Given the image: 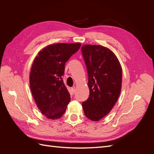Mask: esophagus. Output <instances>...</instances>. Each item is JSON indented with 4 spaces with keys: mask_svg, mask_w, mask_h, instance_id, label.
<instances>
[{
    "mask_svg": "<svg viewBox=\"0 0 154 154\" xmlns=\"http://www.w3.org/2000/svg\"><path fill=\"white\" fill-rule=\"evenodd\" d=\"M71 91H72V93L74 94L75 93V89L73 87V88H71Z\"/></svg>",
    "mask_w": 154,
    "mask_h": 154,
    "instance_id": "esophagus-1",
    "label": "esophagus"
}]
</instances>
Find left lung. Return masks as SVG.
<instances>
[{"label":"left lung","mask_w":154,"mask_h":154,"mask_svg":"<svg viewBox=\"0 0 154 154\" xmlns=\"http://www.w3.org/2000/svg\"><path fill=\"white\" fill-rule=\"evenodd\" d=\"M81 52L88 72L89 97L83 102L88 119L99 121L112 109L122 87V70L117 57L100 45H83Z\"/></svg>","instance_id":"left-lung-1"}]
</instances>
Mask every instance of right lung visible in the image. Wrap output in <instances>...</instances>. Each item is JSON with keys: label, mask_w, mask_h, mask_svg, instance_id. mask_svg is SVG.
I'll return each mask as SVG.
<instances>
[{"label": "right lung", "mask_w": 154, "mask_h": 154, "mask_svg": "<svg viewBox=\"0 0 154 154\" xmlns=\"http://www.w3.org/2000/svg\"><path fill=\"white\" fill-rule=\"evenodd\" d=\"M80 47V43L49 45L39 51L32 63L31 92L39 110L49 119L61 118L70 102L62 76L65 63Z\"/></svg>", "instance_id": "right-lung-1"}]
</instances>
